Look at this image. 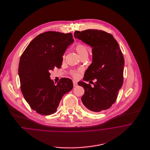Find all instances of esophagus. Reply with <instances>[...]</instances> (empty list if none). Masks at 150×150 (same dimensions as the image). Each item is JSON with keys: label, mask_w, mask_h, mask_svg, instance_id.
Masks as SVG:
<instances>
[{"label": "esophagus", "mask_w": 150, "mask_h": 150, "mask_svg": "<svg viewBox=\"0 0 150 150\" xmlns=\"http://www.w3.org/2000/svg\"><path fill=\"white\" fill-rule=\"evenodd\" d=\"M73 84H74V87L76 86L77 85H78V84H77V82H76V81H75V80H73Z\"/></svg>", "instance_id": "esophagus-1"}]
</instances>
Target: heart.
<instances>
[{
  "label": "heart",
  "instance_id": "obj_1",
  "mask_svg": "<svg viewBox=\"0 0 150 150\" xmlns=\"http://www.w3.org/2000/svg\"><path fill=\"white\" fill-rule=\"evenodd\" d=\"M75 49L80 58L88 55V48L83 44L79 43L76 46ZM72 75L75 78H78L79 77V74L77 72H72Z\"/></svg>",
  "mask_w": 150,
  "mask_h": 150
}]
</instances>
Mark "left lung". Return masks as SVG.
<instances>
[{
  "label": "left lung",
  "instance_id": "left-lung-1",
  "mask_svg": "<svg viewBox=\"0 0 150 150\" xmlns=\"http://www.w3.org/2000/svg\"><path fill=\"white\" fill-rule=\"evenodd\" d=\"M74 37L92 47V63L83 80H96L93 87L84 81L79 82L85 90L81 101L89 111L107 110L115 102L123 84L124 58L118 43L111 34L98 30L75 31Z\"/></svg>",
  "mask_w": 150,
  "mask_h": 150
}]
</instances>
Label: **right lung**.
Listing matches in <instances>:
<instances>
[{"mask_svg": "<svg viewBox=\"0 0 150 150\" xmlns=\"http://www.w3.org/2000/svg\"><path fill=\"white\" fill-rule=\"evenodd\" d=\"M74 40L71 33H43L29 43L21 56L18 75L22 93L39 114L55 113L63 96L73 88L71 80L65 78L55 85L49 71L61 68L64 52Z\"/></svg>", "mask_w": 150, "mask_h": 150, "instance_id": "right-lung-1", "label": "right lung"}]
</instances>
